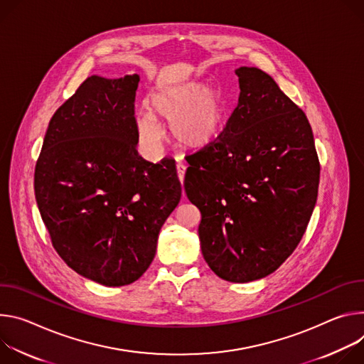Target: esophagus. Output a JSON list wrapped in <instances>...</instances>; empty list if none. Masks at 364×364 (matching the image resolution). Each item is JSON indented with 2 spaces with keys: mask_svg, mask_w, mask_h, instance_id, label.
Wrapping results in <instances>:
<instances>
[{
  "mask_svg": "<svg viewBox=\"0 0 364 364\" xmlns=\"http://www.w3.org/2000/svg\"><path fill=\"white\" fill-rule=\"evenodd\" d=\"M185 172H186V166H185L183 164H178V165H176V173H178V178H179L181 183H183Z\"/></svg>",
  "mask_w": 364,
  "mask_h": 364,
  "instance_id": "esophagus-1",
  "label": "esophagus"
}]
</instances>
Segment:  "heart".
Here are the masks:
<instances>
[{
    "label": "heart",
    "instance_id": "b5f03b06",
    "mask_svg": "<svg viewBox=\"0 0 364 364\" xmlns=\"http://www.w3.org/2000/svg\"><path fill=\"white\" fill-rule=\"evenodd\" d=\"M151 112H141L137 130L141 144L156 153L164 139L157 124H169L173 143L182 149L198 150L210 146L221 133L227 114L224 94L205 84H183L161 88L151 97Z\"/></svg>",
    "mask_w": 364,
    "mask_h": 364
}]
</instances>
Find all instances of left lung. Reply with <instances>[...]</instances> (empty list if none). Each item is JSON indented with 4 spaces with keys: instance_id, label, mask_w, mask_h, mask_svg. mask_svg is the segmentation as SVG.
I'll use <instances>...</instances> for the list:
<instances>
[{
    "instance_id": "left-lung-1",
    "label": "left lung",
    "mask_w": 364,
    "mask_h": 364,
    "mask_svg": "<svg viewBox=\"0 0 364 364\" xmlns=\"http://www.w3.org/2000/svg\"><path fill=\"white\" fill-rule=\"evenodd\" d=\"M237 107L207 147L186 156L200 250L234 284L273 273L298 247L316 204L319 160L305 112L259 68L235 69Z\"/></svg>"
}]
</instances>
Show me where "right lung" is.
<instances>
[{
  "instance_id": "obj_1",
  "label": "right lung",
  "mask_w": 364,
  "mask_h": 364,
  "mask_svg": "<svg viewBox=\"0 0 364 364\" xmlns=\"http://www.w3.org/2000/svg\"><path fill=\"white\" fill-rule=\"evenodd\" d=\"M140 76L87 77L53 114L34 169V193L62 260L105 287L133 284L156 255L182 188L175 160L137 151Z\"/></svg>"
}]
</instances>
